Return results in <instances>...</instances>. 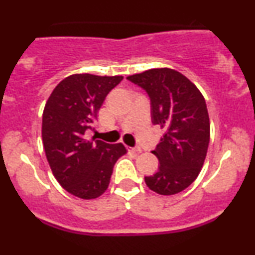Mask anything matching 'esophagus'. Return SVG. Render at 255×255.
I'll list each match as a JSON object with an SVG mask.
<instances>
[{
    "label": "esophagus",
    "instance_id": "esophagus-1",
    "mask_svg": "<svg viewBox=\"0 0 255 255\" xmlns=\"http://www.w3.org/2000/svg\"><path fill=\"white\" fill-rule=\"evenodd\" d=\"M129 151L131 152H141V148L139 146H135V147H129Z\"/></svg>",
    "mask_w": 255,
    "mask_h": 255
}]
</instances>
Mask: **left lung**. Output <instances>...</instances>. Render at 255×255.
<instances>
[{
  "label": "left lung",
  "mask_w": 255,
  "mask_h": 255,
  "mask_svg": "<svg viewBox=\"0 0 255 255\" xmlns=\"http://www.w3.org/2000/svg\"><path fill=\"white\" fill-rule=\"evenodd\" d=\"M151 99L152 124L164 129L156 150V174L146 176L151 191L172 195L191 186L198 177L210 142L206 102L198 87L180 72L153 68L127 77Z\"/></svg>",
  "instance_id": "1"
}]
</instances>
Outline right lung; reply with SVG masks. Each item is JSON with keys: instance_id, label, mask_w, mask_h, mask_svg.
<instances>
[{"instance_id": "add662e5", "label": "right lung", "mask_w": 255, "mask_h": 255, "mask_svg": "<svg viewBox=\"0 0 255 255\" xmlns=\"http://www.w3.org/2000/svg\"><path fill=\"white\" fill-rule=\"evenodd\" d=\"M124 77L73 74L55 87L43 111L45 156L58 183L81 199H96L108 189L113 168L127 153L125 145L86 139L105 97Z\"/></svg>"}]
</instances>
